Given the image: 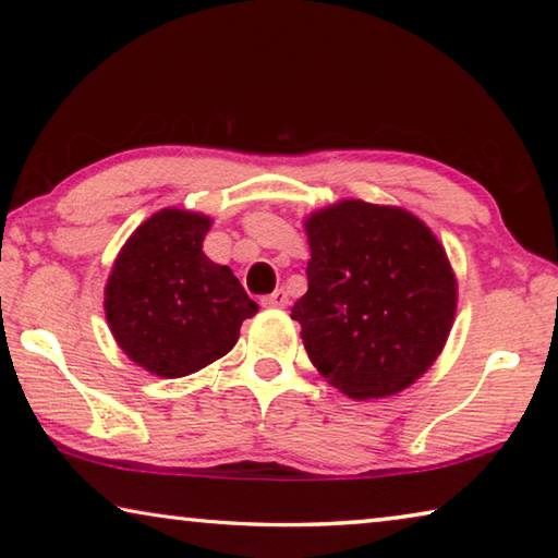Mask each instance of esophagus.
I'll return each mask as SVG.
<instances>
[{
	"mask_svg": "<svg viewBox=\"0 0 558 558\" xmlns=\"http://www.w3.org/2000/svg\"><path fill=\"white\" fill-rule=\"evenodd\" d=\"M260 305L263 307H286L288 305V292L286 290H276V292H270V295H266L260 300Z\"/></svg>",
	"mask_w": 558,
	"mask_h": 558,
	"instance_id": "34e87169",
	"label": "esophagus"
}]
</instances>
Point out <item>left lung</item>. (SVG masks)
Instances as JSON below:
<instances>
[{
    "label": "left lung",
    "mask_w": 558,
    "mask_h": 558,
    "mask_svg": "<svg viewBox=\"0 0 558 558\" xmlns=\"http://www.w3.org/2000/svg\"><path fill=\"white\" fill-rule=\"evenodd\" d=\"M307 292L290 310L317 372L352 399H381L436 362L456 317V276L413 214L359 199L305 221Z\"/></svg>",
    "instance_id": "obj_1"
}]
</instances>
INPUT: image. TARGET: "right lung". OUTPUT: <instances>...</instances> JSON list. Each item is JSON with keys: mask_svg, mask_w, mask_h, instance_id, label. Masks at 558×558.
Masks as SVG:
<instances>
[{"mask_svg": "<svg viewBox=\"0 0 558 558\" xmlns=\"http://www.w3.org/2000/svg\"><path fill=\"white\" fill-rule=\"evenodd\" d=\"M211 219L162 209L122 245L106 288V317L132 362L165 379L229 354L258 313L231 268L204 256Z\"/></svg>", "mask_w": 558, "mask_h": 558, "instance_id": "1", "label": "right lung"}]
</instances>
